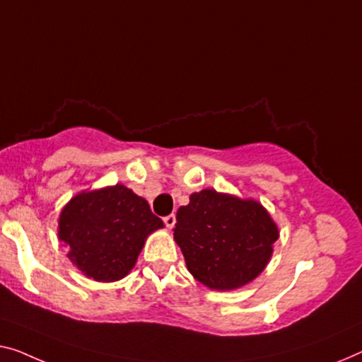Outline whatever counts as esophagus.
<instances>
[{
	"mask_svg": "<svg viewBox=\"0 0 362 362\" xmlns=\"http://www.w3.org/2000/svg\"><path fill=\"white\" fill-rule=\"evenodd\" d=\"M164 224L167 226V229H172L175 226V214H169L164 218Z\"/></svg>",
	"mask_w": 362,
	"mask_h": 362,
	"instance_id": "34e87169",
	"label": "esophagus"
}]
</instances>
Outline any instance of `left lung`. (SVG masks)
<instances>
[{"instance_id": "1", "label": "left lung", "mask_w": 362, "mask_h": 362, "mask_svg": "<svg viewBox=\"0 0 362 362\" xmlns=\"http://www.w3.org/2000/svg\"><path fill=\"white\" fill-rule=\"evenodd\" d=\"M174 240L187 269L213 291L244 288L272 260L279 230L272 214L253 198L204 188L177 211Z\"/></svg>"}]
</instances>
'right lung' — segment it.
Returning a JSON list of instances; mask_svg holds the SVG:
<instances>
[{
	"label": "right lung",
	"instance_id": "obj_1",
	"mask_svg": "<svg viewBox=\"0 0 362 362\" xmlns=\"http://www.w3.org/2000/svg\"><path fill=\"white\" fill-rule=\"evenodd\" d=\"M163 228L146 199L117 183L69 199L58 218V239L86 278L113 283L132 272L149 234Z\"/></svg>",
	"mask_w": 362,
	"mask_h": 362
}]
</instances>
